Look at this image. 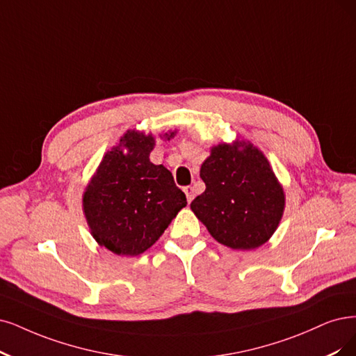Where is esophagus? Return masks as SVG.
<instances>
[{
    "mask_svg": "<svg viewBox=\"0 0 356 356\" xmlns=\"http://www.w3.org/2000/svg\"><path fill=\"white\" fill-rule=\"evenodd\" d=\"M183 192L186 193L188 202H191V201L193 200V188H192V186H185V188H183Z\"/></svg>",
    "mask_w": 356,
    "mask_h": 356,
    "instance_id": "esophagus-1",
    "label": "esophagus"
}]
</instances>
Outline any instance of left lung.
Masks as SVG:
<instances>
[{"instance_id":"8db88e82","label":"left lung","mask_w":356,"mask_h":356,"mask_svg":"<svg viewBox=\"0 0 356 356\" xmlns=\"http://www.w3.org/2000/svg\"><path fill=\"white\" fill-rule=\"evenodd\" d=\"M200 176L205 192L192 201L191 209L218 243L251 251L277 230L284 191L254 143L236 139L214 145Z\"/></svg>"}]
</instances>
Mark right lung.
<instances>
[{
	"label": "right lung",
	"mask_w": 356,
	"mask_h": 356,
	"mask_svg": "<svg viewBox=\"0 0 356 356\" xmlns=\"http://www.w3.org/2000/svg\"><path fill=\"white\" fill-rule=\"evenodd\" d=\"M177 131L160 135L170 140ZM152 134L127 130L105 152L83 192V213L90 234L115 255L136 257L151 248L177 213L186 196L163 165L149 161Z\"/></svg>",
	"instance_id": "add662e5"
}]
</instances>
